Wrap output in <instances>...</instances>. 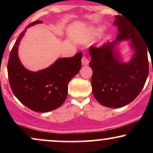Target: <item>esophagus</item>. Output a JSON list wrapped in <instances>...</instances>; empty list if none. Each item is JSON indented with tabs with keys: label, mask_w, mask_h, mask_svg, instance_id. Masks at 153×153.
Segmentation results:
<instances>
[{
	"label": "esophagus",
	"mask_w": 153,
	"mask_h": 153,
	"mask_svg": "<svg viewBox=\"0 0 153 153\" xmlns=\"http://www.w3.org/2000/svg\"><path fill=\"white\" fill-rule=\"evenodd\" d=\"M81 61H82V65H88V63H89V60L85 57V56H83V57H82Z\"/></svg>",
	"instance_id": "esophagus-1"
}]
</instances>
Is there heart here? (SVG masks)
<instances>
[{
  "instance_id": "obj_1",
  "label": "heart",
  "mask_w": 153,
  "mask_h": 153,
  "mask_svg": "<svg viewBox=\"0 0 153 153\" xmlns=\"http://www.w3.org/2000/svg\"><path fill=\"white\" fill-rule=\"evenodd\" d=\"M103 30H104V26H98V27L93 29L92 33H91V38L94 39L97 37V36H99V35L103 32Z\"/></svg>"
}]
</instances>
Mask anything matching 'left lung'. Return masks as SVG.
<instances>
[{
  "instance_id": "left-lung-1",
  "label": "left lung",
  "mask_w": 153,
  "mask_h": 153,
  "mask_svg": "<svg viewBox=\"0 0 153 153\" xmlns=\"http://www.w3.org/2000/svg\"><path fill=\"white\" fill-rule=\"evenodd\" d=\"M115 18L113 24L118 26L119 31L117 39L99 48H89L93 94L98 102L109 108H120L134 100L143 90L149 72L148 48L143 36L122 16ZM123 41H129L134 52L128 63L121 62L116 48Z\"/></svg>"
}]
</instances>
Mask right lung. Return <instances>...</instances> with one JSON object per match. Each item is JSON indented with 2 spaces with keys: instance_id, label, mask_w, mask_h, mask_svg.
Masks as SVG:
<instances>
[{
  "instance_id": "right-lung-1",
  "label": "right lung",
  "mask_w": 153,
  "mask_h": 153,
  "mask_svg": "<svg viewBox=\"0 0 153 153\" xmlns=\"http://www.w3.org/2000/svg\"><path fill=\"white\" fill-rule=\"evenodd\" d=\"M41 23L42 21L31 23L19 36L9 55L8 75L16 97L31 110L45 113L59 108L65 101L68 83L81 68L82 53L57 59L48 68L36 72L24 68L18 56L20 41L26 29Z\"/></svg>"
}]
</instances>
